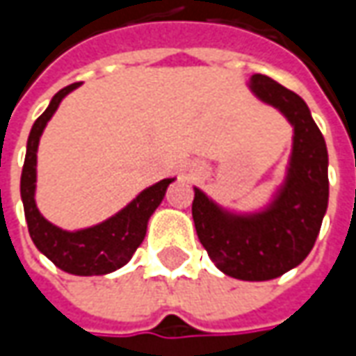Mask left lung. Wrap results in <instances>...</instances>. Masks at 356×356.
Here are the masks:
<instances>
[{
	"instance_id": "left-lung-1",
	"label": "left lung",
	"mask_w": 356,
	"mask_h": 356,
	"mask_svg": "<svg viewBox=\"0 0 356 356\" xmlns=\"http://www.w3.org/2000/svg\"><path fill=\"white\" fill-rule=\"evenodd\" d=\"M248 87L293 127L285 176L266 206L238 212L194 188L192 218L216 267L241 281L275 280L297 267L315 245L329 206V154L307 103L266 75Z\"/></svg>"
}]
</instances>
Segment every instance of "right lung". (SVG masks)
I'll return each instance as SVG.
<instances>
[{
	"instance_id": "obj_1",
	"label": "right lung",
	"mask_w": 356,
	"mask_h": 356,
	"mask_svg": "<svg viewBox=\"0 0 356 356\" xmlns=\"http://www.w3.org/2000/svg\"><path fill=\"white\" fill-rule=\"evenodd\" d=\"M76 87H81V83H73L59 90L51 99L45 113L35 120L27 138V152L21 172V202L29 236L33 239L35 248L45 257L71 275H106L129 264L132 253L136 252V248L143 243L146 236L150 216L162 204L164 194L174 182V178H164L156 184L144 188L122 210L95 226L71 232L55 226L47 218H43L35 202L39 138L63 99Z\"/></svg>"
}]
</instances>
